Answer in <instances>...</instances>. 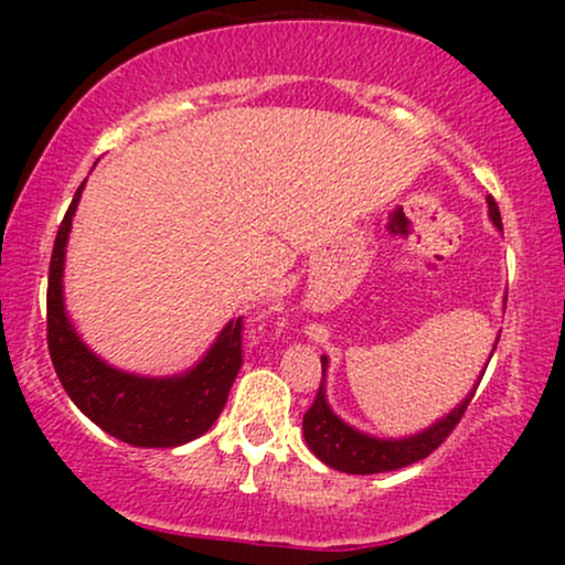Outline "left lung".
<instances>
[{
  "label": "left lung",
  "mask_w": 565,
  "mask_h": 565,
  "mask_svg": "<svg viewBox=\"0 0 565 565\" xmlns=\"http://www.w3.org/2000/svg\"><path fill=\"white\" fill-rule=\"evenodd\" d=\"M489 201V217L494 223V228L502 231V217H499V206L494 199ZM499 342V334H497ZM494 342V348H497ZM494 348H491V355H494ZM489 355V361H491ZM327 366L329 359L321 355V385H319V395H316L313 406L305 412L302 417V436L308 449L321 459L323 465L329 468L340 470V472H350V476H374V472H391L398 468H406V465L419 462L425 459L427 454H433L444 444L446 436L457 427L459 419H462L465 408H468L470 398L476 395V387L481 377H478L472 391L465 395L462 404H457L451 408L446 417H440L425 430L414 433V436H404V438H377L369 436V433L359 430V427L348 425L345 419L337 417L334 408L329 406L327 398Z\"/></svg>",
  "instance_id": "left-lung-1"
}]
</instances>
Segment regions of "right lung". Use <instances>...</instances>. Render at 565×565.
Here are the masks:
<instances>
[{"label": "right lung", "instance_id": "obj_1", "mask_svg": "<svg viewBox=\"0 0 565 565\" xmlns=\"http://www.w3.org/2000/svg\"><path fill=\"white\" fill-rule=\"evenodd\" d=\"M87 183V180H84ZM84 183L57 228L47 284V345L68 398L108 436L142 449H174L204 436L223 412L242 369V319L228 321L191 369L170 377L125 372L95 355L71 323L63 300L66 244Z\"/></svg>", "mask_w": 565, "mask_h": 565}]
</instances>
